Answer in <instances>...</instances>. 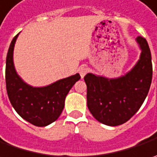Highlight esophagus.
I'll return each mask as SVG.
<instances>
[{
  "instance_id": "esophagus-1",
  "label": "esophagus",
  "mask_w": 157,
  "mask_h": 157,
  "mask_svg": "<svg viewBox=\"0 0 157 157\" xmlns=\"http://www.w3.org/2000/svg\"><path fill=\"white\" fill-rule=\"evenodd\" d=\"M78 73H79V75L81 77V78H83L86 76V74L87 73V68L85 67V66H80L78 68Z\"/></svg>"
}]
</instances>
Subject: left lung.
I'll list each match as a JSON object with an SVG mask.
<instances>
[{
	"instance_id": "8db88e82",
	"label": "left lung",
	"mask_w": 157,
	"mask_h": 157,
	"mask_svg": "<svg viewBox=\"0 0 157 157\" xmlns=\"http://www.w3.org/2000/svg\"><path fill=\"white\" fill-rule=\"evenodd\" d=\"M141 54L138 61L124 75L109 78L87 73V106L98 121L106 126H119L134 116L148 95L152 80L151 53L148 42L136 37Z\"/></svg>"
}]
</instances>
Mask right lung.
Segmentation results:
<instances>
[{
  "label": "right lung",
  "mask_w": 157,
  "mask_h": 157,
  "mask_svg": "<svg viewBox=\"0 0 157 157\" xmlns=\"http://www.w3.org/2000/svg\"><path fill=\"white\" fill-rule=\"evenodd\" d=\"M19 34L13 38L6 59V86L9 101L23 120L36 127H45L60 116L64 100L80 78L78 73L45 86H32L18 75L14 63V49Z\"/></svg>",
  "instance_id": "obj_1"
}]
</instances>
